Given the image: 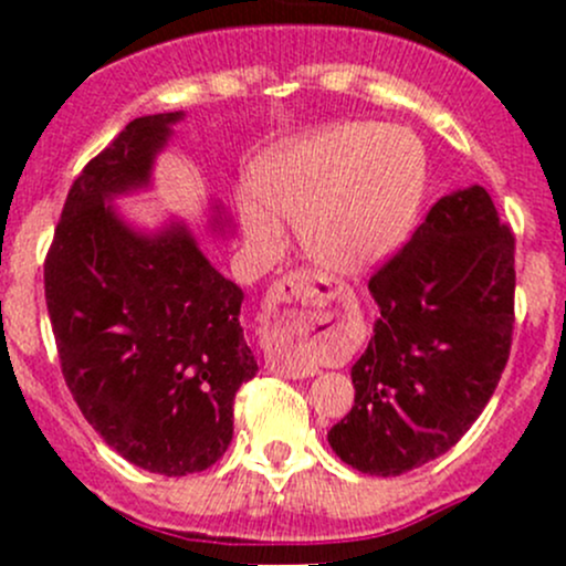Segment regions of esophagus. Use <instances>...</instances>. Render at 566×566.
<instances>
[{
	"label": "esophagus",
	"mask_w": 566,
	"mask_h": 566,
	"mask_svg": "<svg viewBox=\"0 0 566 566\" xmlns=\"http://www.w3.org/2000/svg\"><path fill=\"white\" fill-rule=\"evenodd\" d=\"M325 301H331V293L325 284H319L310 271H293L287 276H282L279 282H273V287L265 295V312L276 319V325H284L287 331H304L310 325H315V310L323 306ZM290 303H298V311H287ZM317 369H290L282 367V375L287 378H306V375H315Z\"/></svg>",
	"instance_id": "obj_1"
}]
</instances>
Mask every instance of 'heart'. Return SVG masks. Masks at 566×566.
Wrapping results in <instances>:
<instances>
[{"label":"heart","instance_id":"b5f03b06","mask_svg":"<svg viewBox=\"0 0 566 566\" xmlns=\"http://www.w3.org/2000/svg\"><path fill=\"white\" fill-rule=\"evenodd\" d=\"M243 224L262 249L279 247L273 216L301 221L317 265L358 276L402 247L427 191V153L397 125L347 123L260 156L249 175Z\"/></svg>","mask_w":566,"mask_h":566}]
</instances>
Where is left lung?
I'll return each mask as SVG.
<instances>
[{"label":"left lung","mask_w":566,"mask_h":566,"mask_svg":"<svg viewBox=\"0 0 566 566\" xmlns=\"http://www.w3.org/2000/svg\"><path fill=\"white\" fill-rule=\"evenodd\" d=\"M380 317L350 369L356 405L328 432L336 458L399 476L447 454L510 361L515 235L482 186L449 193L369 279Z\"/></svg>","instance_id":"8db88e82"}]
</instances>
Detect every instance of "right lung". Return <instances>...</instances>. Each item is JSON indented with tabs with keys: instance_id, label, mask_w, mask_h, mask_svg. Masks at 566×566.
<instances>
[{
	"instance_id": "obj_1",
	"label": "right lung",
	"mask_w": 566,
	"mask_h": 566,
	"mask_svg": "<svg viewBox=\"0 0 566 566\" xmlns=\"http://www.w3.org/2000/svg\"><path fill=\"white\" fill-rule=\"evenodd\" d=\"M180 117H136L82 169L43 265L60 367L78 410L114 452L164 476L205 471L227 452L235 394L256 375L243 290L182 224L142 235L108 205L147 186Z\"/></svg>"
}]
</instances>
